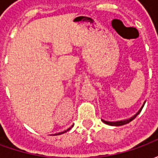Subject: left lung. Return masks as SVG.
Segmentation results:
<instances>
[{
  "instance_id": "left-lung-1",
  "label": "left lung",
  "mask_w": 158,
  "mask_h": 158,
  "mask_svg": "<svg viewBox=\"0 0 158 158\" xmlns=\"http://www.w3.org/2000/svg\"><path fill=\"white\" fill-rule=\"evenodd\" d=\"M143 106H144V105L142 106V107H141V109L139 110V112H138V113L137 114H135V116L132 117V118H130L129 119H126V120H123V121H117V122H108V121H106V120H103V119H102V121L104 123H106V124H108V125H112V126H121V125H123V124H126V123H128L131 122L133 119H135L136 118V116L138 115L139 113V112L142 110Z\"/></svg>"
}]
</instances>
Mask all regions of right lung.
Here are the masks:
<instances>
[{"mask_svg": "<svg viewBox=\"0 0 158 158\" xmlns=\"http://www.w3.org/2000/svg\"><path fill=\"white\" fill-rule=\"evenodd\" d=\"M72 127H73V126H71V127H70V128H69V129H67V130H64V131H62V132H61V133H57V134H55V135H62V134H64V133L68 132V131H69V130H70V129H72Z\"/></svg>", "mask_w": 158, "mask_h": 158, "instance_id": "right-lung-1", "label": "right lung"}]
</instances>
